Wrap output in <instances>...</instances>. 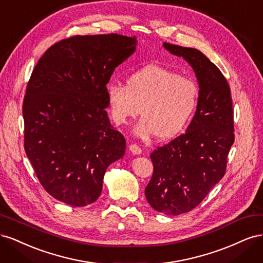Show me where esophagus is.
Returning a JSON list of instances; mask_svg holds the SVG:
<instances>
[{
    "mask_svg": "<svg viewBox=\"0 0 263 263\" xmlns=\"http://www.w3.org/2000/svg\"><path fill=\"white\" fill-rule=\"evenodd\" d=\"M129 150L134 155H140L141 154V149L136 145V144H132L129 145Z\"/></svg>",
    "mask_w": 263,
    "mask_h": 263,
    "instance_id": "esophagus-1",
    "label": "esophagus"
}]
</instances>
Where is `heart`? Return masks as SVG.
I'll return each mask as SVG.
<instances>
[{"instance_id": "b5f03b06", "label": "heart", "mask_w": 263, "mask_h": 263, "mask_svg": "<svg viewBox=\"0 0 263 263\" xmlns=\"http://www.w3.org/2000/svg\"><path fill=\"white\" fill-rule=\"evenodd\" d=\"M106 94L115 124L125 125L140 109L142 117L134 134L142 139L166 140L186 128L197 105L198 86L169 68L150 65L127 77L126 85L108 84Z\"/></svg>"}]
</instances>
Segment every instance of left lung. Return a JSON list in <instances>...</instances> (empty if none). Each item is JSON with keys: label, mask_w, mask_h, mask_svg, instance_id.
<instances>
[{"label": "left lung", "mask_w": 263, "mask_h": 263, "mask_svg": "<svg viewBox=\"0 0 263 263\" xmlns=\"http://www.w3.org/2000/svg\"><path fill=\"white\" fill-rule=\"evenodd\" d=\"M192 67L198 83L196 112L186 132L150 155L154 174L145 189L148 203L165 215L187 213L224 177L234 135L229 84L200 50L163 43Z\"/></svg>", "instance_id": "left-lung-1"}]
</instances>
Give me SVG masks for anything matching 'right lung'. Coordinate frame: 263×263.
<instances>
[{
	"instance_id": "1",
	"label": "right lung",
	"mask_w": 263,
	"mask_h": 263,
	"mask_svg": "<svg viewBox=\"0 0 263 263\" xmlns=\"http://www.w3.org/2000/svg\"><path fill=\"white\" fill-rule=\"evenodd\" d=\"M137 39L117 34L74 36L39 59L23 104L24 146L53 198L76 208L99 198L108 165L126 141L110 125L106 84L136 51Z\"/></svg>"
}]
</instances>
